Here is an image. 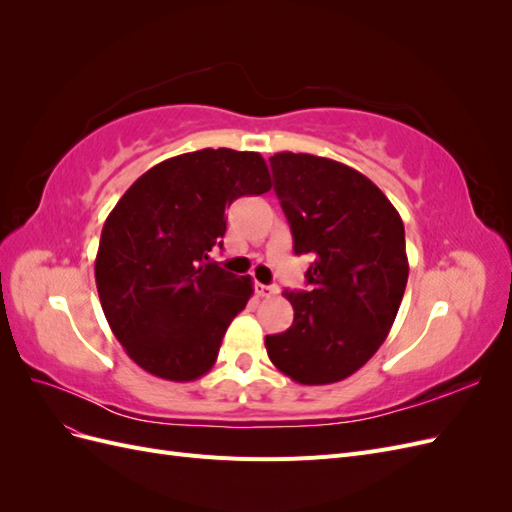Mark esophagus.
<instances>
[{"mask_svg":"<svg viewBox=\"0 0 512 512\" xmlns=\"http://www.w3.org/2000/svg\"><path fill=\"white\" fill-rule=\"evenodd\" d=\"M275 292H277V288H275V286L256 284V294H258V297H262V299H269V297H273Z\"/></svg>","mask_w":512,"mask_h":512,"instance_id":"obj_1","label":"esophagus"}]
</instances>
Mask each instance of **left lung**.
<instances>
[{
	"mask_svg": "<svg viewBox=\"0 0 512 512\" xmlns=\"http://www.w3.org/2000/svg\"><path fill=\"white\" fill-rule=\"evenodd\" d=\"M294 252L314 258L309 290L284 297L292 327L267 335L290 380L331 384L361 369L389 335L408 284L406 232L376 183L342 162L282 151L269 158Z\"/></svg>",
	"mask_w": 512,
	"mask_h": 512,
	"instance_id": "1",
	"label": "left lung"
}]
</instances>
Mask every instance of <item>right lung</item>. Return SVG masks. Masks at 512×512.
Segmentation results:
<instances>
[{
  "label": "right lung",
  "mask_w": 512,
  "mask_h": 512,
  "mask_svg": "<svg viewBox=\"0 0 512 512\" xmlns=\"http://www.w3.org/2000/svg\"><path fill=\"white\" fill-rule=\"evenodd\" d=\"M269 190L260 153L200 149L149 168L108 213L96 256L100 303L151 376L192 382L213 367L254 284L209 262V252L222 247L232 200Z\"/></svg>",
  "instance_id": "1"
}]
</instances>
